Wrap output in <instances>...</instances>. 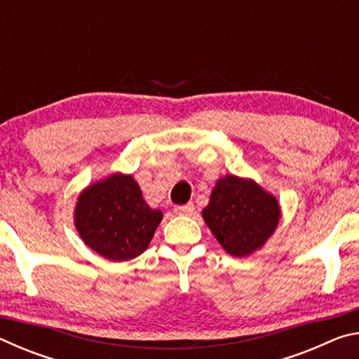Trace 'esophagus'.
<instances>
[{"mask_svg":"<svg viewBox=\"0 0 359 359\" xmlns=\"http://www.w3.org/2000/svg\"><path fill=\"white\" fill-rule=\"evenodd\" d=\"M194 210V205L191 203H188L185 205H177V208H174V212L177 215H191Z\"/></svg>","mask_w":359,"mask_h":359,"instance_id":"1","label":"esophagus"}]
</instances>
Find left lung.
Listing matches in <instances>:
<instances>
[{"label":"left lung","mask_w":359,"mask_h":359,"mask_svg":"<svg viewBox=\"0 0 359 359\" xmlns=\"http://www.w3.org/2000/svg\"><path fill=\"white\" fill-rule=\"evenodd\" d=\"M274 194L253 179L224 175L210 193L203 218L218 244L231 257H248L263 248L280 222Z\"/></svg>","instance_id":"8db88e82"}]
</instances>
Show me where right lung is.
<instances>
[{
  "mask_svg": "<svg viewBox=\"0 0 359 359\" xmlns=\"http://www.w3.org/2000/svg\"><path fill=\"white\" fill-rule=\"evenodd\" d=\"M160 209L145 203L131 174L114 172L79 193L74 224L83 244L109 261H128L147 250Z\"/></svg>",
  "mask_w": 359,
  "mask_h": 359,
  "instance_id": "add662e5",
  "label": "right lung"
}]
</instances>
